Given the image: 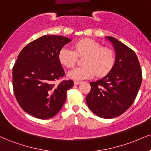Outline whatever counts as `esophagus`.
I'll return each mask as SVG.
<instances>
[{
	"label": "esophagus",
	"instance_id": "obj_1",
	"mask_svg": "<svg viewBox=\"0 0 151 151\" xmlns=\"http://www.w3.org/2000/svg\"><path fill=\"white\" fill-rule=\"evenodd\" d=\"M81 82V81H77V80L74 81V84H75V85H77V84H79Z\"/></svg>",
	"mask_w": 151,
	"mask_h": 151
}]
</instances>
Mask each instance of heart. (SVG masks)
<instances>
[{"mask_svg":"<svg viewBox=\"0 0 151 151\" xmlns=\"http://www.w3.org/2000/svg\"><path fill=\"white\" fill-rule=\"evenodd\" d=\"M75 51L67 47L60 50L58 58L60 63L67 68L75 65L77 56L84 57L82 67H77L68 72L71 79L80 80L89 79L97 74L104 77L111 71L116 63V55L114 50L105 47L101 43L91 39H82L74 44Z\"/></svg>","mask_w":151,"mask_h":151,"instance_id":"1","label":"heart"}]
</instances>
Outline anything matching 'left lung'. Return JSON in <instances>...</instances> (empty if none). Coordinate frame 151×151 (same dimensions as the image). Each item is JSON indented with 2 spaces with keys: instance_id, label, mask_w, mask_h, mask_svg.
<instances>
[{
  "instance_id": "1",
  "label": "left lung",
  "mask_w": 151,
  "mask_h": 151,
  "mask_svg": "<svg viewBox=\"0 0 151 151\" xmlns=\"http://www.w3.org/2000/svg\"><path fill=\"white\" fill-rule=\"evenodd\" d=\"M114 47L116 63L104 77L90 82L91 91L86 101L98 116L112 119L120 116L132 105L142 82V72L134 51L117 39L106 36Z\"/></svg>"
}]
</instances>
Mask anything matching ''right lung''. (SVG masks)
Wrapping results in <instances>:
<instances>
[{"mask_svg":"<svg viewBox=\"0 0 151 151\" xmlns=\"http://www.w3.org/2000/svg\"><path fill=\"white\" fill-rule=\"evenodd\" d=\"M72 41L61 35H44L27 44L13 68L15 98L24 111L40 119L53 117L61 110L72 80L55 84L65 75L58 58L61 48Z\"/></svg>","mask_w":151,"mask_h":151,"instance_id":"right-lung-1","label":"right lung"}]
</instances>
